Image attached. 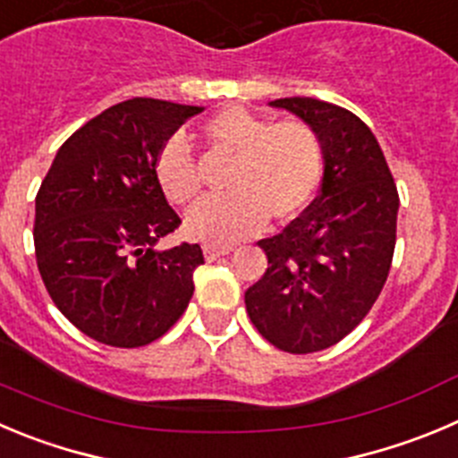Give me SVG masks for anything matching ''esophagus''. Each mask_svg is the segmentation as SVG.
I'll return each mask as SVG.
<instances>
[{
	"label": "esophagus",
	"mask_w": 458,
	"mask_h": 458,
	"mask_svg": "<svg viewBox=\"0 0 458 458\" xmlns=\"http://www.w3.org/2000/svg\"><path fill=\"white\" fill-rule=\"evenodd\" d=\"M230 250H233V246H221V243H205L203 246V253L208 262H215V259L224 258V255H228Z\"/></svg>",
	"instance_id": "1"
}]
</instances>
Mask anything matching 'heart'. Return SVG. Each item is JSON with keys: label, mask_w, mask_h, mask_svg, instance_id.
<instances>
[{"label": "heart", "mask_w": 458, "mask_h": 458, "mask_svg": "<svg viewBox=\"0 0 458 458\" xmlns=\"http://www.w3.org/2000/svg\"><path fill=\"white\" fill-rule=\"evenodd\" d=\"M209 151L233 156L224 196H209L187 212L190 237L209 243H233L258 233L264 221L287 224L314 200L323 176V142L302 119L276 122L243 106H228L200 123ZM153 174L162 194L176 205L199 196L194 156L174 135L157 151Z\"/></svg>", "instance_id": "heart-1"}]
</instances>
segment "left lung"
Segmentation results:
<instances>
[{
  "label": "left lung",
  "mask_w": 458,
  "mask_h": 458,
  "mask_svg": "<svg viewBox=\"0 0 458 458\" xmlns=\"http://www.w3.org/2000/svg\"><path fill=\"white\" fill-rule=\"evenodd\" d=\"M316 128L323 182L314 203L258 242L268 268L246 292L259 335L292 354L339 344L377 301L395 250L400 196L377 140L357 114L311 97L271 101Z\"/></svg>",
  "instance_id": "8db88e82"
}]
</instances>
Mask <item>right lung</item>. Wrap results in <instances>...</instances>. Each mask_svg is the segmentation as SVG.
Instances as JSON below:
<instances>
[{
	"mask_svg": "<svg viewBox=\"0 0 458 458\" xmlns=\"http://www.w3.org/2000/svg\"><path fill=\"white\" fill-rule=\"evenodd\" d=\"M199 106L128 99L65 140L36 196L38 271L55 307L89 339L140 348L182 316L203 264L199 243L157 250L181 225L153 162Z\"/></svg>",
	"mask_w": 458,
	"mask_h": 458,
	"instance_id": "add662e5",
	"label": "right lung"
}]
</instances>
